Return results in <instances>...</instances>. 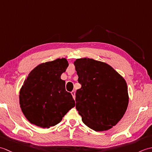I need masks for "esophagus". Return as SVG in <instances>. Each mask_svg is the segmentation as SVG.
<instances>
[{
  "label": "esophagus",
  "instance_id": "1",
  "mask_svg": "<svg viewBox=\"0 0 152 152\" xmlns=\"http://www.w3.org/2000/svg\"><path fill=\"white\" fill-rule=\"evenodd\" d=\"M71 94H72V96H73L74 99H75V91H72V92H71Z\"/></svg>",
  "mask_w": 152,
  "mask_h": 152
}]
</instances>
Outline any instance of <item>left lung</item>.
Instances as JSON below:
<instances>
[{
	"mask_svg": "<svg viewBox=\"0 0 152 152\" xmlns=\"http://www.w3.org/2000/svg\"><path fill=\"white\" fill-rule=\"evenodd\" d=\"M81 88L76 93V108L83 124L95 131L115 125L127 108V83L113 68L89 58L74 62Z\"/></svg>",
	"mask_w": 152,
	"mask_h": 152,
	"instance_id": "8db88e82",
	"label": "left lung"
}]
</instances>
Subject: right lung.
Listing matches in <instances>:
<instances>
[{"mask_svg":"<svg viewBox=\"0 0 152 152\" xmlns=\"http://www.w3.org/2000/svg\"><path fill=\"white\" fill-rule=\"evenodd\" d=\"M68 66L64 58L42 63L25 80L19 93V104L31 124L49 128L59 124L74 107L75 101L66 91L65 81L61 79Z\"/></svg>","mask_w":152,"mask_h":152,"instance_id":"obj_1","label":"right lung"}]
</instances>
